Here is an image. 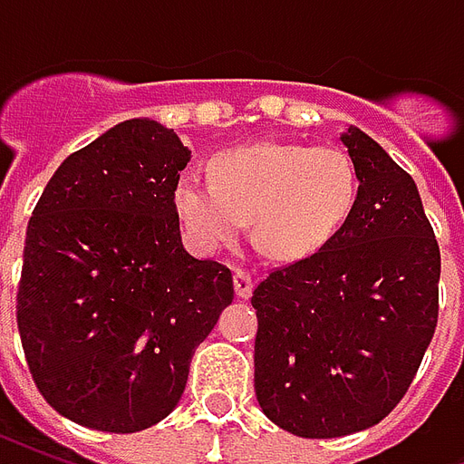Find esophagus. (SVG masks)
<instances>
[{
  "mask_svg": "<svg viewBox=\"0 0 464 464\" xmlns=\"http://www.w3.org/2000/svg\"><path fill=\"white\" fill-rule=\"evenodd\" d=\"M233 291H236V295L238 298H251V293H253V278H251V273L248 271H243V268H236L233 271Z\"/></svg>",
  "mask_w": 464,
  "mask_h": 464,
  "instance_id": "obj_1",
  "label": "esophagus"
}]
</instances>
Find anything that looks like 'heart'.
Returning a JSON list of instances; mask_svg holds the SVG:
<instances>
[{
    "label": "heart",
    "mask_w": 464,
    "mask_h": 464,
    "mask_svg": "<svg viewBox=\"0 0 464 464\" xmlns=\"http://www.w3.org/2000/svg\"><path fill=\"white\" fill-rule=\"evenodd\" d=\"M208 176H181L173 186L183 231L203 253L238 241L251 218L271 258H308L335 238L358 201L355 163L335 146L248 143L216 153Z\"/></svg>",
    "instance_id": "b5f03b06"
}]
</instances>
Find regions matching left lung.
Returning a JSON list of instances; mask_svg holds the SVG:
<instances>
[{
  "instance_id": "8db88e82",
  "label": "left lung",
  "mask_w": 464,
  "mask_h": 464,
  "mask_svg": "<svg viewBox=\"0 0 464 464\" xmlns=\"http://www.w3.org/2000/svg\"><path fill=\"white\" fill-rule=\"evenodd\" d=\"M341 141L358 201L321 251L253 291L256 398L298 438L378 425L408 392L438 325L440 248L418 186L368 133Z\"/></svg>"
}]
</instances>
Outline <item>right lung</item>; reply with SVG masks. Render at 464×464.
Masks as SVG:
<instances>
[{"instance_id":"obj_1","label":"right lung","mask_w":464,"mask_h":464,"mask_svg":"<svg viewBox=\"0 0 464 464\" xmlns=\"http://www.w3.org/2000/svg\"><path fill=\"white\" fill-rule=\"evenodd\" d=\"M191 151L129 119L74 151L26 226L16 325L52 408L104 432L161 422L233 301L231 271L183 248L173 186Z\"/></svg>"}]
</instances>
